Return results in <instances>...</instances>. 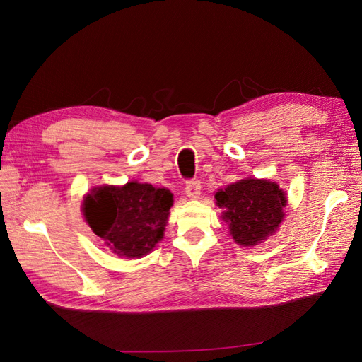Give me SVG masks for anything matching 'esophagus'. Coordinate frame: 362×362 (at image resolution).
<instances>
[{
    "label": "esophagus",
    "mask_w": 362,
    "mask_h": 362,
    "mask_svg": "<svg viewBox=\"0 0 362 362\" xmlns=\"http://www.w3.org/2000/svg\"><path fill=\"white\" fill-rule=\"evenodd\" d=\"M185 194H187L190 199H198L201 194V182L198 180L187 181V184H185Z\"/></svg>",
    "instance_id": "34e87169"
}]
</instances>
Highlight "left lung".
<instances>
[{
  "instance_id": "1",
  "label": "left lung",
  "mask_w": 362,
  "mask_h": 362,
  "mask_svg": "<svg viewBox=\"0 0 362 362\" xmlns=\"http://www.w3.org/2000/svg\"><path fill=\"white\" fill-rule=\"evenodd\" d=\"M229 234L240 246H255L266 240L284 218L287 196L269 180L246 178L218 189L214 194Z\"/></svg>"
}]
</instances>
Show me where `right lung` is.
<instances>
[{
  "label": "right lung",
  "instance_id": "add662e5",
  "mask_svg": "<svg viewBox=\"0 0 362 362\" xmlns=\"http://www.w3.org/2000/svg\"><path fill=\"white\" fill-rule=\"evenodd\" d=\"M173 194L137 181L125 185H101L84 196L83 214L92 231L113 254L141 258L164 235Z\"/></svg>",
  "mask_w": 362,
  "mask_h": 362
}]
</instances>
